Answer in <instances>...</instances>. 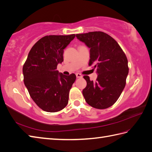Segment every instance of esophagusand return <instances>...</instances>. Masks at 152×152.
Wrapping results in <instances>:
<instances>
[{
  "label": "esophagus",
  "instance_id": "1",
  "mask_svg": "<svg viewBox=\"0 0 152 152\" xmlns=\"http://www.w3.org/2000/svg\"><path fill=\"white\" fill-rule=\"evenodd\" d=\"M76 76H77V78H81V77H83V75H81V74L79 73H76Z\"/></svg>",
  "mask_w": 152,
  "mask_h": 152
}]
</instances>
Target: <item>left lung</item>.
<instances>
[{
	"instance_id": "obj_1",
	"label": "left lung",
	"mask_w": 152,
	"mask_h": 152,
	"mask_svg": "<svg viewBox=\"0 0 152 152\" xmlns=\"http://www.w3.org/2000/svg\"><path fill=\"white\" fill-rule=\"evenodd\" d=\"M76 37L90 49L88 65L97 67L98 74L96 82L84 76L87 85L83 96L91 107L109 108L116 103L126 86L129 73L126 54L115 39L103 32L77 34Z\"/></svg>"
}]
</instances>
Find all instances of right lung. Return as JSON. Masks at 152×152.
<instances>
[{
    "label": "right lung",
    "instance_id": "right-lung-1",
    "mask_svg": "<svg viewBox=\"0 0 152 152\" xmlns=\"http://www.w3.org/2000/svg\"><path fill=\"white\" fill-rule=\"evenodd\" d=\"M75 34L49 35L39 39L30 49L23 67L24 83L34 102L46 112L62 110L68 103L69 90L76 79L56 70L64 61V49Z\"/></svg>",
    "mask_w": 152,
    "mask_h": 152
}]
</instances>
